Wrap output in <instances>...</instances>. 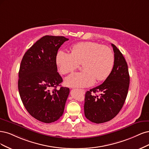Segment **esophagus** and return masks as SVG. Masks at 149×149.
Segmentation results:
<instances>
[{
    "mask_svg": "<svg viewBox=\"0 0 149 149\" xmlns=\"http://www.w3.org/2000/svg\"><path fill=\"white\" fill-rule=\"evenodd\" d=\"M79 90H80V92H81V93H85V90H82V89H80Z\"/></svg>",
    "mask_w": 149,
    "mask_h": 149,
    "instance_id": "34e87169",
    "label": "esophagus"
}]
</instances>
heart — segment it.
<instances>
[{
  "mask_svg": "<svg viewBox=\"0 0 149 149\" xmlns=\"http://www.w3.org/2000/svg\"><path fill=\"white\" fill-rule=\"evenodd\" d=\"M70 53L60 51L56 55V63L62 74L77 69L80 64L84 70L72 74L65 79L70 87H87L97 81L104 80L111 73L114 54L108 46L95 42H81L72 46Z\"/></svg>",
  "mask_w": 149,
  "mask_h": 149,
  "instance_id": "heart-1",
  "label": "heart"
}]
</instances>
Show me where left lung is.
Here are the masks:
<instances>
[{
	"label": "left lung",
	"mask_w": 149,
	"mask_h": 149,
	"mask_svg": "<svg viewBox=\"0 0 149 149\" xmlns=\"http://www.w3.org/2000/svg\"><path fill=\"white\" fill-rule=\"evenodd\" d=\"M114 53V65L104 82L85 93L84 113L90 121L107 122L119 113L125 102L129 87L127 62L117 47L111 44ZM100 93L98 95L94 93Z\"/></svg>",
	"instance_id": "8db88e82"
}]
</instances>
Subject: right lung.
Listing matches in <instances>:
<instances>
[{
    "instance_id": "1",
    "label": "right lung",
    "mask_w": 149,
    "mask_h": 149,
    "mask_svg": "<svg viewBox=\"0 0 149 149\" xmlns=\"http://www.w3.org/2000/svg\"><path fill=\"white\" fill-rule=\"evenodd\" d=\"M68 40L64 36H43L25 52L21 62L18 81L21 100L31 116L42 123H53L64 113L70 90L64 87L57 89L62 79L57 72L56 55Z\"/></svg>"
}]
</instances>
